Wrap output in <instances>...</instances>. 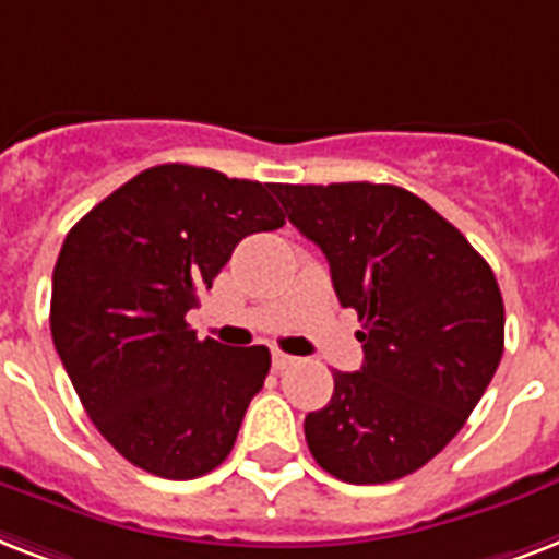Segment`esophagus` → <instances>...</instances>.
<instances>
[{"label":"esophagus","instance_id":"34e87169","mask_svg":"<svg viewBox=\"0 0 559 559\" xmlns=\"http://www.w3.org/2000/svg\"><path fill=\"white\" fill-rule=\"evenodd\" d=\"M271 361H274V370H285L288 365H294V358L288 356V353H280V349H274V358H271Z\"/></svg>","mask_w":559,"mask_h":559}]
</instances>
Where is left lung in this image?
<instances>
[{
	"instance_id": "obj_1",
	"label": "left lung",
	"mask_w": 559,
	"mask_h": 559,
	"mask_svg": "<svg viewBox=\"0 0 559 559\" xmlns=\"http://www.w3.org/2000/svg\"><path fill=\"white\" fill-rule=\"evenodd\" d=\"M274 194L365 323L361 370H335L329 405L306 417L309 452L347 484L417 473L464 428L504 353L490 265L400 186L274 183Z\"/></svg>"
}]
</instances>
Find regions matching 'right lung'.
I'll list each match as a JSON object with an SVG mask.
<instances>
[{"mask_svg":"<svg viewBox=\"0 0 559 559\" xmlns=\"http://www.w3.org/2000/svg\"><path fill=\"white\" fill-rule=\"evenodd\" d=\"M274 183L166 163L69 230L51 276V338L78 400L116 452L186 481L230 455L267 347L198 341L186 314L250 233L280 230Z\"/></svg>","mask_w":559,"mask_h":559,"instance_id":"right-lung-1","label":"right lung"}]
</instances>
